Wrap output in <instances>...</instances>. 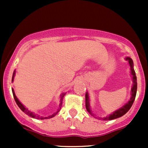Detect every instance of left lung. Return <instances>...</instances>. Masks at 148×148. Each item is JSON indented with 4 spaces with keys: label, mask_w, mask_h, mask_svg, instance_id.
I'll return each mask as SVG.
<instances>
[{
    "label": "left lung",
    "mask_w": 148,
    "mask_h": 148,
    "mask_svg": "<svg viewBox=\"0 0 148 148\" xmlns=\"http://www.w3.org/2000/svg\"><path fill=\"white\" fill-rule=\"evenodd\" d=\"M126 60L128 61L129 62L130 66V68H131V74H132V77H133V86L132 88V97H131L130 99V101L127 103L125 105H124L123 107H121L120 109L117 110V111L114 112L112 114H110L109 116L105 117H99V119L102 120H114V119L116 118H118V117H122L123 116L124 114H126L128 111H129L130 109L132 107V104H133L134 101H135V97H136V93H137V78H136V76H135V71L133 69V62H132V59H130V57H127L126 58ZM85 101H86V109L87 110L88 112L92 115L93 117L94 114L92 113V111L90 110V107H89V96H88V93H86V95H85Z\"/></svg>",
    "instance_id": "1"
}]
</instances>
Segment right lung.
<instances>
[{
  "label": "right lung",
  "instance_id": "obj_1",
  "mask_svg": "<svg viewBox=\"0 0 148 148\" xmlns=\"http://www.w3.org/2000/svg\"><path fill=\"white\" fill-rule=\"evenodd\" d=\"M15 73H16V71H14V72H13V77H12V81H13V77H14V76H15ZM12 92H13V97H14L15 101H16V104H17V105L18 106L19 108H20L21 110L23 112H25L26 114H28V115H29L30 117H33V118L40 119V120H44V119H49V118H51V117H54V116L56 115V114H57V113L59 112V110H58V111L56 112H54L53 114H51V115H50V116H48V117H40V116L37 115V114H34V113H33V112H30L29 110H27V109H26V107H25L24 106H23V104H21V103L19 102V100L17 99V97H16V95H15V92H14V91H13V89H12ZM64 95H65V94H63V95H62V97H61V102H60V104H59V107H59V108H60V109H61V107H62V101H63V100H62V99H63V97H64Z\"/></svg>",
  "mask_w": 148,
  "mask_h": 148
}]
</instances>
